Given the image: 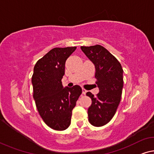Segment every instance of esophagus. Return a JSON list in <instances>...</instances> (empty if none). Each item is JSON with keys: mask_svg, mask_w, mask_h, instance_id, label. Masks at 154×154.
<instances>
[{"mask_svg": "<svg viewBox=\"0 0 154 154\" xmlns=\"http://www.w3.org/2000/svg\"><path fill=\"white\" fill-rule=\"evenodd\" d=\"M86 92H87L86 90H85L84 88H82V94H86Z\"/></svg>", "mask_w": 154, "mask_h": 154, "instance_id": "34e87169", "label": "esophagus"}]
</instances>
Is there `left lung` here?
Masks as SVG:
<instances>
[{"label": "left lung", "mask_w": 154, "mask_h": 154, "mask_svg": "<svg viewBox=\"0 0 154 154\" xmlns=\"http://www.w3.org/2000/svg\"><path fill=\"white\" fill-rule=\"evenodd\" d=\"M81 49L94 65V77L99 89L96 97L90 92L86 93L92 99L88 109V121L92 125L101 127L110 121L120 103L123 70L120 62L103 46H81Z\"/></svg>", "instance_id": "obj_1"}]
</instances>
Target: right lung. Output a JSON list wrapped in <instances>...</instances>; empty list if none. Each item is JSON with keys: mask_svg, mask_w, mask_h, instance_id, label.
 <instances>
[{"mask_svg": "<svg viewBox=\"0 0 154 154\" xmlns=\"http://www.w3.org/2000/svg\"><path fill=\"white\" fill-rule=\"evenodd\" d=\"M77 47L54 48L39 60L31 79L33 99L43 121L53 130L62 131L70 125L72 110L82 92L75 85L63 88L65 63Z\"/></svg>", "mask_w": 154, "mask_h": 154, "instance_id": "add662e5", "label": "right lung"}]
</instances>
